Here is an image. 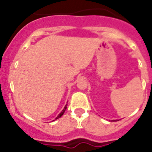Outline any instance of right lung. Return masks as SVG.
Listing matches in <instances>:
<instances>
[{
  "label": "right lung",
  "mask_w": 152,
  "mask_h": 152,
  "mask_svg": "<svg viewBox=\"0 0 152 152\" xmlns=\"http://www.w3.org/2000/svg\"><path fill=\"white\" fill-rule=\"evenodd\" d=\"M66 109H67V104H66V105H65V106H64V108L63 109V110H62L61 112V113H60L59 114H58V116H57V118H56V119H57V118H61V116L63 115V114H64V111H65V110H66Z\"/></svg>",
  "instance_id": "1"
}]
</instances>
